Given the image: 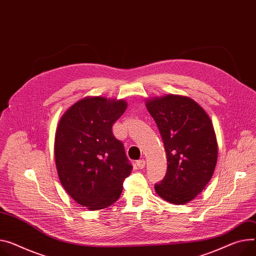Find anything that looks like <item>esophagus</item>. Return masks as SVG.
<instances>
[{"instance_id": "1", "label": "esophagus", "mask_w": 256, "mask_h": 256, "mask_svg": "<svg viewBox=\"0 0 256 256\" xmlns=\"http://www.w3.org/2000/svg\"><path fill=\"white\" fill-rule=\"evenodd\" d=\"M136 165H137V167H138L140 169H144V166H146V161H144V160L137 161V162H136Z\"/></svg>"}]
</instances>
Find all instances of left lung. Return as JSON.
<instances>
[{
    "label": "left lung",
    "instance_id": "1",
    "mask_svg": "<svg viewBox=\"0 0 256 256\" xmlns=\"http://www.w3.org/2000/svg\"><path fill=\"white\" fill-rule=\"evenodd\" d=\"M146 106L159 128L167 154V173L154 190L171 204H188L208 184L218 162L212 121L198 102L184 95L150 97Z\"/></svg>",
    "mask_w": 256,
    "mask_h": 256
}]
</instances>
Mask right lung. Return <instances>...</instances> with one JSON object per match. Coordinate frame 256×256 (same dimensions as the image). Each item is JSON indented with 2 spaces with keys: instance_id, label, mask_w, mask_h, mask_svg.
Wrapping results in <instances>:
<instances>
[{
  "instance_id": "right-lung-1",
  "label": "right lung",
  "mask_w": 256,
  "mask_h": 256,
  "mask_svg": "<svg viewBox=\"0 0 256 256\" xmlns=\"http://www.w3.org/2000/svg\"><path fill=\"white\" fill-rule=\"evenodd\" d=\"M127 106L125 100L87 96L72 104L56 127L58 178L70 198L89 210L112 205L132 172L123 144L112 132Z\"/></svg>"
}]
</instances>
